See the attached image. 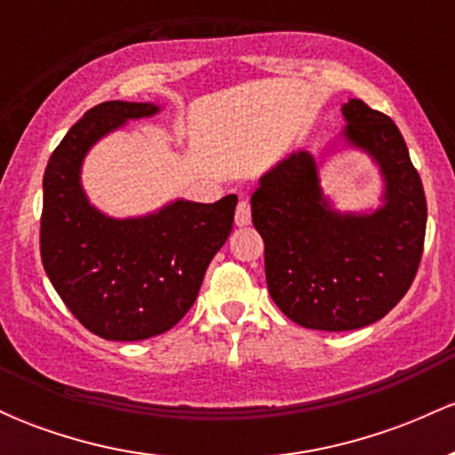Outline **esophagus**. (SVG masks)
<instances>
[{
    "mask_svg": "<svg viewBox=\"0 0 455 455\" xmlns=\"http://www.w3.org/2000/svg\"><path fill=\"white\" fill-rule=\"evenodd\" d=\"M250 220H252V212H250V203L242 198L237 203V212H235V224L237 227H248Z\"/></svg>",
    "mask_w": 455,
    "mask_h": 455,
    "instance_id": "esophagus-1",
    "label": "esophagus"
}]
</instances>
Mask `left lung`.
<instances>
[{
	"mask_svg": "<svg viewBox=\"0 0 455 455\" xmlns=\"http://www.w3.org/2000/svg\"><path fill=\"white\" fill-rule=\"evenodd\" d=\"M342 115L340 143L368 154L383 180L377 210L338 212L321 188V160L306 149L271 166L250 198L271 299L297 325L321 331L372 325L398 304L419 267L427 220L398 126L357 98Z\"/></svg>",
	"mask_w": 455,
	"mask_h": 455,
	"instance_id": "left-lung-1",
	"label": "left lung"
}]
</instances>
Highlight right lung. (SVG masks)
<instances>
[{
  "label": "right lung",
  "instance_id": "1",
  "mask_svg": "<svg viewBox=\"0 0 455 455\" xmlns=\"http://www.w3.org/2000/svg\"><path fill=\"white\" fill-rule=\"evenodd\" d=\"M156 113L151 102L98 104L68 130L44 171V271L68 310L104 340H148L177 325L233 231L235 195L177 198L137 218H111L90 203L81 184L90 149L130 119Z\"/></svg>",
  "mask_w": 455,
  "mask_h": 455
}]
</instances>
